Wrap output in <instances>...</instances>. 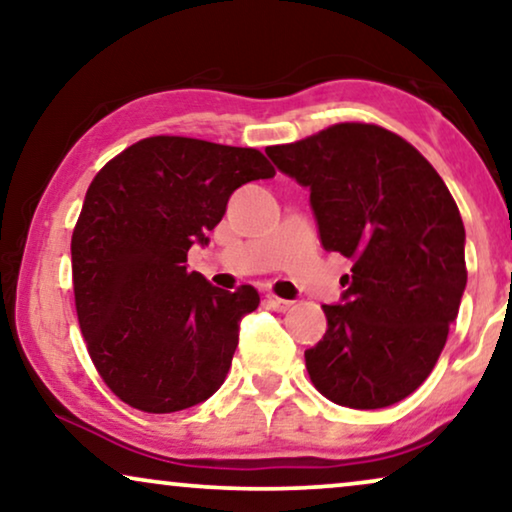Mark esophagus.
Listing matches in <instances>:
<instances>
[{
  "label": "esophagus",
  "mask_w": 512,
  "mask_h": 512,
  "mask_svg": "<svg viewBox=\"0 0 512 512\" xmlns=\"http://www.w3.org/2000/svg\"><path fill=\"white\" fill-rule=\"evenodd\" d=\"M265 305H268L270 310H275V312H286L293 303H291V300L277 298V296H272V293H268V296H265Z\"/></svg>",
  "instance_id": "1"
}]
</instances>
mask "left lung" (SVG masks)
I'll return each instance as SVG.
<instances>
[{
    "label": "left lung",
    "mask_w": 512,
    "mask_h": 512,
    "mask_svg": "<svg viewBox=\"0 0 512 512\" xmlns=\"http://www.w3.org/2000/svg\"><path fill=\"white\" fill-rule=\"evenodd\" d=\"M310 188L326 251L352 258L328 328L305 352L328 401L356 410L410 396L436 366L466 289V230L445 181L415 146L370 123H338L268 146Z\"/></svg>",
    "instance_id": "left-lung-1"
}]
</instances>
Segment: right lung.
Wrapping results in <instances>:
<instances>
[{
    "label": "right lung",
    "mask_w": 512,
    "mask_h": 512,
    "mask_svg": "<svg viewBox=\"0 0 512 512\" xmlns=\"http://www.w3.org/2000/svg\"><path fill=\"white\" fill-rule=\"evenodd\" d=\"M275 167L256 149L191 137H149L97 172L72 235L74 300L90 359L123 403L177 412L226 380L240 321L261 298L188 272L195 242L230 195Z\"/></svg>",
    "instance_id": "add662e5"
}]
</instances>
